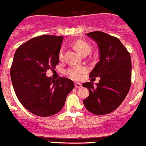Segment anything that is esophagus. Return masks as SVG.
<instances>
[{
	"mask_svg": "<svg viewBox=\"0 0 146 146\" xmlns=\"http://www.w3.org/2000/svg\"><path fill=\"white\" fill-rule=\"evenodd\" d=\"M74 86H75L76 88H80V87L82 86L81 84H80V83H76L75 84H74Z\"/></svg>",
	"mask_w": 146,
	"mask_h": 146,
	"instance_id": "obj_1",
	"label": "esophagus"
}]
</instances>
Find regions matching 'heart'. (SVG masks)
I'll return each instance as SVG.
<instances>
[{"mask_svg": "<svg viewBox=\"0 0 146 146\" xmlns=\"http://www.w3.org/2000/svg\"><path fill=\"white\" fill-rule=\"evenodd\" d=\"M74 47L76 49L83 54L84 52H89L91 51V46L87 43L84 42L83 40H78L76 41L74 44ZM63 56V49H61L60 52L59 53V58H62ZM86 69L84 67L82 66H72L68 68V70L66 71L68 75H69L74 80H80L81 78L82 74L85 72Z\"/></svg>", "mask_w": 146, "mask_h": 146, "instance_id": "1", "label": "heart"}]
</instances>
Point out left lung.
I'll list each match as a JSON object with an SVG mask.
<instances>
[{
	"instance_id": "8db88e82",
	"label": "left lung",
	"mask_w": 146,
	"mask_h": 146,
	"mask_svg": "<svg viewBox=\"0 0 146 146\" xmlns=\"http://www.w3.org/2000/svg\"><path fill=\"white\" fill-rule=\"evenodd\" d=\"M87 36L95 41L100 60L91 72L90 78L100 77L98 83H83L89 95L83 100L88 111L98 115L109 114L120 106L131 87V60L129 52L118 38L103 32H92Z\"/></svg>"
}]
</instances>
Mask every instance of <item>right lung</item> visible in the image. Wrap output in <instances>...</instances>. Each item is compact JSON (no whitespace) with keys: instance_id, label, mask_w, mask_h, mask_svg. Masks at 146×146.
<instances>
[{"instance_id":"1","label":"right lung","mask_w":146,"mask_h":146,"mask_svg":"<svg viewBox=\"0 0 146 146\" xmlns=\"http://www.w3.org/2000/svg\"><path fill=\"white\" fill-rule=\"evenodd\" d=\"M63 40V36H38L20 46L14 55L10 70L14 90L21 104L37 116L60 111L74 87L68 78L54 80L46 74L59 63Z\"/></svg>"}]
</instances>
